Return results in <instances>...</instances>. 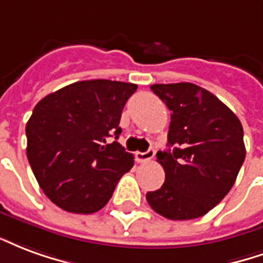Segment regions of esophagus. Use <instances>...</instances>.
Segmentation results:
<instances>
[{
  "mask_svg": "<svg viewBox=\"0 0 263 263\" xmlns=\"http://www.w3.org/2000/svg\"><path fill=\"white\" fill-rule=\"evenodd\" d=\"M154 155V148H150V150L145 151V153H136V161H137V162H147V161L153 160Z\"/></svg>",
  "mask_w": 263,
  "mask_h": 263,
  "instance_id": "1",
  "label": "esophagus"
}]
</instances>
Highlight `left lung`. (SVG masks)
<instances>
[{"label": "left lung", "mask_w": 263, "mask_h": 263, "mask_svg": "<svg viewBox=\"0 0 263 263\" xmlns=\"http://www.w3.org/2000/svg\"><path fill=\"white\" fill-rule=\"evenodd\" d=\"M151 91L171 110L172 148L157 153L165 182L145 199L170 220L202 217L237 179L245 160L242 124L212 92L191 82L154 84Z\"/></svg>", "instance_id": "left-lung-1"}]
</instances>
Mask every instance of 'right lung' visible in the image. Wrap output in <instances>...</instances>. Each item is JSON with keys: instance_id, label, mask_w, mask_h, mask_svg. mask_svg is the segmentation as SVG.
I'll return each mask as SVG.
<instances>
[{"instance_id": "obj_1", "label": "right lung", "mask_w": 263, "mask_h": 263, "mask_svg": "<svg viewBox=\"0 0 263 263\" xmlns=\"http://www.w3.org/2000/svg\"><path fill=\"white\" fill-rule=\"evenodd\" d=\"M136 84L89 80L45 97L26 123V155L39 186L59 208L95 213L109 202L134 157L118 141L122 110Z\"/></svg>"}]
</instances>
